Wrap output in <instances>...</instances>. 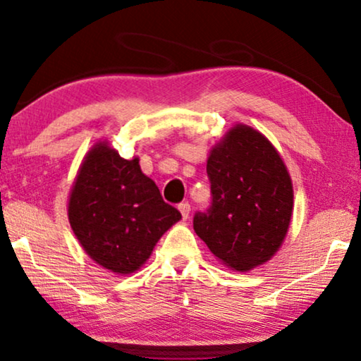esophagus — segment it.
<instances>
[{
	"instance_id": "obj_1",
	"label": "esophagus",
	"mask_w": 361,
	"mask_h": 361,
	"mask_svg": "<svg viewBox=\"0 0 361 361\" xmlns=\"http://www.w3.org/2000/svg\"><path fill=\"white\" fill-rule=\"evenodd\" d=\"M179 210L182 214V219H189V214H190V204H189V202H182V204H179Z\"/></svg>"
}]
</instances>
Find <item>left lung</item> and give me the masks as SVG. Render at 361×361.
Returning <instances> with one entry per match:
<instances>
[{
  "instance_id": "obj_1",
  "label": "left lung",
  "mask_w": 361,
  "mask_h": 361,
  "mask_svg": "<svg viewBox=\"0 0 361 361\" xmlns=\"http://www.w3.org/2000/svg\"><path fill=\"white\" fill-rule=\"evenodd\" d=\"M212 202L194 215L195 233L231 269L250 271L273 256L288 233L293 184L273 145L238 125L207 161Z\"/></svg>"
}]
</instances>
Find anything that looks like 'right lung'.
Wrapping results in <instances>:
<instances>
[{
    "instance_id": "obj_1",
    "label": "right lung",
    "mask_w": 361,
    "mask_h": 361,
    "mask_svg": "<svg viewBox=\"0 0 361 361\" xmlns=\"http://www.w3.org/2000/svg\"><path fill=\"white\" fill-rule=\"evenodd\" d=\"M179 219L180 212L142 174L137 157L123 159L106 142L88 152L68 200V220L98 264L118 274L133 273Z\"/></svg>"
}]
</instances>
